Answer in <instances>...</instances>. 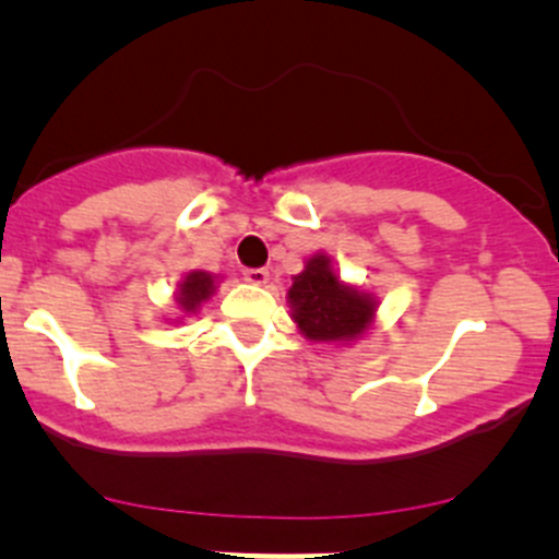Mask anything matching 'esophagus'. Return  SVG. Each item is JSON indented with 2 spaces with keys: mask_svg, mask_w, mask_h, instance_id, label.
I'll list each match as a JSON object with an SVG mask.
<instances>
[{
  "mask_svg": "<svg viewBox=\"0 0 559 559\" xmlns=\"http://www.w3.org/2000/svg\"><path fill=\"white\" fill-rule=\"evenodd\" d=\"M243 275L248 284H257V286H264L270 281V273L264 267H248Z\"/></svg>",
  "mask_w": 559,
  "mask_h": 559,
  "instance_id": "obj_1",
  "label": "esophagus"
}]
</instances>
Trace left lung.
<instances>
[{
    "label": "left lung",
    "mask_w": 559,
    "mask_h": 559,
    "mask_svg": "<svg viewBox=\"0 0 559 559\" xmlns=\"http://www.w3.org/2000/svg\"><path fill=\"white\" fill-rule=\"evenodd\" d=\"M297 330L313 343H352L373 324L379 302L368 292L343 284L326 253H313L292 278L286 295Z\"/></svg>",
    "instance_id": "1"
}]
</instances>
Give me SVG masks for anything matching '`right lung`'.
I'll use <instances>...</instances> for the list:
<instances>
[{
  "label": "right lung",
  "mask_w": 559,
  "mask_h": 559,
  "mask_svg": "<svg viewBox=\"0 0 559 559\" xmlns=\"http://www.w3.org/2000/svg\"><path fill=\"white\" fill-rule=\"evenodd\" d=\"M218 275L205 273V270H191L186 273V278L180 281V289L175 295V302L183 313H197L205 300H211V295L216 292Z\"/></svg>",
  "instance_id": "1"
}]
</instances>
